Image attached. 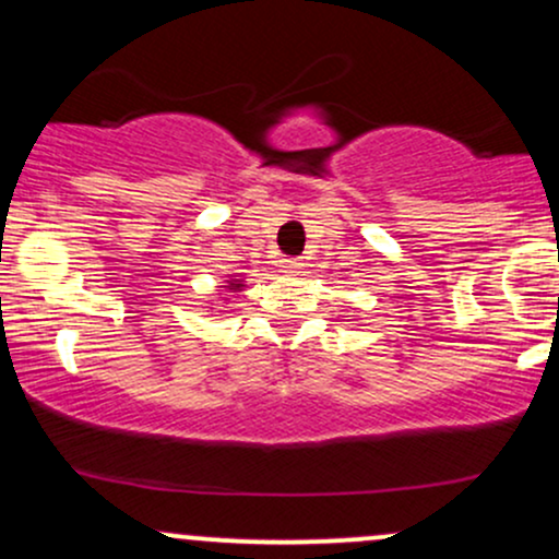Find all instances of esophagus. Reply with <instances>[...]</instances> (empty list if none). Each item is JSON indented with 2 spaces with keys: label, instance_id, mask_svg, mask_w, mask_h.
I'll use <instances>...</instances> for the list:
<instances>
[{
  "label": "esophagus",
  "instance_id": "esophagus-1",
  "mask_svg": "<svg viewBox=\"0 0 559 559\" xmlns=\"http://www.w3.org/2000/svg\"><path fill=\"white\" fill-rule=\"evenodd\" d=\"M278 265H281V271H284V273H299L305 262L297 260V258H281Z\"/></svg>",
  "mask_w": 559,
  "mask_h": 559
}]
</instances>
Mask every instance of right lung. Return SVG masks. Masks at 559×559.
I'll return each instance as SVG.
<instances>
[{"instance_id":"obj_1","label":"right lung","mask_w":559,"mask_h":559,"mask_svg":"<svg viewBox=\"0 0 559 559\" xmlns=\"http://www.w3.org/2000/svg\"><path fill=\"white\" fill-rule=\"evenodd\" d=\"M239 286H241V284H230L228 288H239Z\"/></svg>"}]
</instances>
